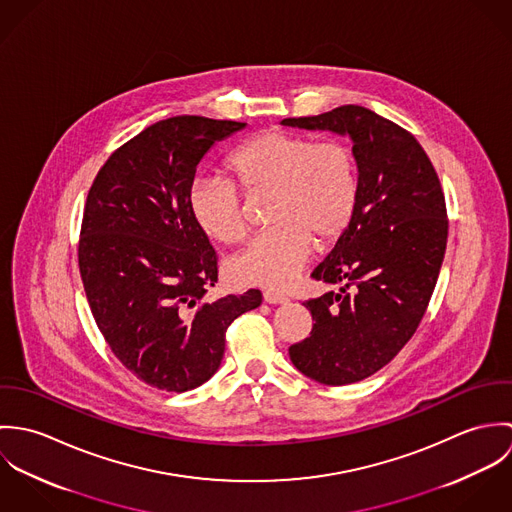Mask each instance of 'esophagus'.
<instances>
[{"mask_svg":"<svg viewBox=\"0 0 512 512\" xmlns=\"http://www.w3.org/2000/svg\"><path fill=\"white\" fill-rule=\"evenodd\" d=\"M264 301H266V303H286L288 297L282 295V293L264 292Z\"/></svg>","mask_w":512,"mask_h":512,"instance_id":"34e87169","label":"esophagus"}]
</instances>
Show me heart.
<instances>
[{
  "label": "heart",
  "instance_id": "b5f03b06",
  "mask_svg": "<svg viewBox=\"0 0 512 512\" xmlns=\"http://www.w3.org/2000/svg\"><path fill=\"white\" fill-rule=\"evenodd\" d=\"M226 169L246 197L272 195L268 224L228 266L240 286L286 288L307 264L313 248L329 250L353 226L361 201V173L353 147L311 134L264 130L244 140ZM197 226L222 244H240L248 215L236 185L201 177L189 191Z\"/></svg>",
  "mask_w": 512,
  "mask_h": 512
}]
</instances>
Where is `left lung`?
Returning <instances> with one entry per match:
<instances>
[{
	"mask_svg": "<svg viewBox=\"0 0 512 512\" xmlns=\"http://www.w3.org/2000/svg\"><path fill=\"white\" fill-rule=\"evenodd\" d=\"M282 124L349 134L359 161L355 222L311 274L343 288L303 301L315 323L290 347L305 376L353 384L388 365L428 309L447 244L445 197L420 142L368 108L347 104Z\"/></svg>",
	"mask_w": 512,
	"mask_h": 512,
	"instance_id": "left-lung-1",
	"label": "left lung"
}]
</instances>
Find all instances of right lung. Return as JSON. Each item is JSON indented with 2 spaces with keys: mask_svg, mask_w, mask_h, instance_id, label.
<instances>
[{
  "mask_svg": "<svg viewBox=\"0 0 512 512\" xmlns=\"http://www.w3.org/2000/svg\"><path fill=\"white\" fill-rule=\"evenodd\" d=\"M244 122L175 116L151 124L100 167L86 197L78 268L94 321L136 378L167 392L219 370L228 325L260 290L209 303L217 254L189 211L203 155Z\"/></svg>",
  "mask_w": 512,
  "mask_h": 512,
  "instance_id": "1",
  "label": "right lung"
}]
</instances>
